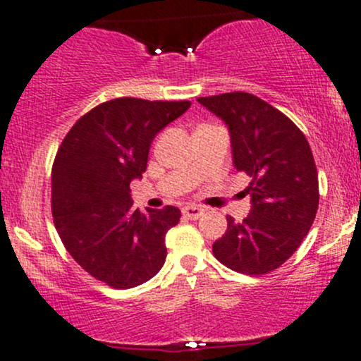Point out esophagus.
<instances>
[{
  "label": "esophagus",
  "mask_w": 361,
  "mask_h": 361,
  "mask_svg": "<svg viewBox=\"0 0 361 361\" xmlns=\"http://www.w3.org/2000/svg\"><path fill=\"white\" fill-rule=\"evenodd\" d=\"M182 214H184L185 218H189V220H197V218H201L202 214H204V209L200 208V206L189 204L182 208Z\"/></svg>",
  "instance_id": "obj_1"
}]
</instances>
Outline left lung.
<instances>
[{
    "label": "left lung",
    "mask_w": 361,
    "mask_h": 361,
    "mask_svg": "<svg viewBox=\"0 0 361 361\" xmlns=\"http://www.w3.org/2000/svg\"><path fill=\"white\" fill-rule=\"evenodd\" d=\"M225 121L233 165L249 176L252 209L240 224L226 216V232L213 244L221 264L250 276L278 269L309 233L319 206V179L309 141L297 124L252 93L200 97Z\"/></svg>",
    "instance_id": "left-lung-1"
}]
</instances>
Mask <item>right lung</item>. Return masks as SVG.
Masks as SVG:
<instances>
[{
	"mask_svg": "<svg viewBox=\"0 0 361 361\" xmlns=\"http://www.w3.org/2000/svg\"><path fill=\"white\" fill-rule=\"evenodd\" d=\"M189 100L121 97L99 104L64 136L52 164L51 208L61 242L90 276L126 290L155 276L167 257L176 206L133 209L131 184L147 170L153 137Z\"/></svg>",
	"mask_w": 361,
	"mask_h": 361,
	"instance_id": "1",
	"label": "right lung"
}]
</instances>
